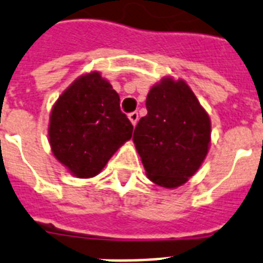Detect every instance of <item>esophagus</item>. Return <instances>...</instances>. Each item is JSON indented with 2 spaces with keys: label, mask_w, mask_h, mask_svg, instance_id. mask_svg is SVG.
Instances as JSON below:
<instances>
[{
  "label": "esophagus",
  "mask_w": 263,
  "mask_h": 263,
  "mask_svg": "<svg viewBox=\"0 0 263 263\" xmlns=\"http://www.w3.org/2000/svg\"><path fill=\"white\" fill-rule=\"evenodd\" d=\"M128 119H129V121L132 123V125L135 127L136 124H138V121H139V113L138 112H132L128 115Z\"/></svg>",
  "instance_id": "34e87169"
}]
</instances>
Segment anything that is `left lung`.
Wrapping results in <instances>:
<instances>
[{
  "label": "left lung",
  "instance_id": "8db88e82",
  "mask_svg": "<svg viewBox=\"0 0 263 263\" xmlns=\"http://www.w3.org/2000/svg\"><path fill=\"white\" fill-rule=\"evenodd\" d=\"M134 143L148 180L176 189L197 172L211 146V119L181 78L163 77L148 91Z\"/></svg>",
  "mask_w": 263,
  "mask_h": 263
}]
</instances>
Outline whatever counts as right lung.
Returning a JSON list of instances; mask_svg holds the SVG:
<instances>
[{
    "mask_svg": "<svg viewBox=\"0 0 263 263\" xmlns=\"http://www.w3.org/2000/svg\"><path fill=\"white\" fill-rule=\"evenodd\" d=\"M120 97L98 71L82 74L50 113L48 142L54 157L77 178H91L132 136Z\"/></svg>",
    "mask_w": 263,
    "mask_h": 263,
    "instance_id": "right-lung-1",
    "label": "right lung"
}]
</instances>
